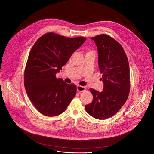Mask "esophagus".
I'll use <instances>...</instances> for the list:
<instances>
[{
  "label": "esophagus",
  "mask_w": 154,
  "mask_h": 154,
  "mask_svg": "<svg viewBox=\"0 0 154 154\" xmlns=\"http://www.w3.org/2000/svg\"><path fill=\"white\" fill-rule=\"evenodd\" d=\"M77 90L79 92H83L86 90V88L85 87L80 86V85H77Z\"/></svg>",
  "instance_id": "34e87169"
}]
</instances>
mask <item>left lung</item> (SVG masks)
Returning a JSON list of instances; mask_svg holds the SVG:
<instances>
[{
    "label": "left lung",
    "mask_w": 154,
    "mask_h": 154,
    "mask_svg": "<svg viewBox=\"0 0 154 154\" xmlns=\"http://www.w3.org/2000/svg\"><path fill=\"white\" fill-rule=\"evenodd\" d=\"M91 38L97 46L104 88L102 92L90 89L93 99L85 108L93 117L104 120L117 114L128 99L130 89V67L122 46L114 38L106 34Z\"/></svg>",
    "instance_id": "8db88e82"
}]
</instances>
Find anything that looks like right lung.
<instances>
[{
  "label": "right lung",
  "mask_w": 154,
  "mask_h": 154,
  "mask_svg": "<svg viewBox=\"0 0 154 154\" xmlns=\"http://www.w3.org/2000/svg\"><path fill=\"white\" fill-rule=\"evenodd\" d=\"M87 38H68L53 32L41 36L29 53L24 70V87L29 100L40 113L48 117L66 110L76 94L75 84L56 77L72 53Z\"/></svg>",
  "instance_id": "add662e5"
}]
</instances>
